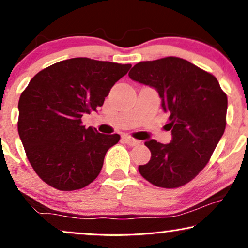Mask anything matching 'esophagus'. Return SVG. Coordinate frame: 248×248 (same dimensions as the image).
Wrapping results in <instances>:
<instances>
[{"label": "esophagus", "instance_id": "esophagus-1", "mask_svg": "<svg viewBox=\"0 0 248 248\" xmlns=\"http://www.w3.org/2000/svg\"><path fill=\"white\" fill-rule=\"evenodd\" d=\"M123 141H124V143H126L127 145H131V147H134V145L140 144V141L135 140V139L131 138V137H127V135L123 137Z\"/></svg>", "mask_w": 248, "mask_h": 248}]
</instances>
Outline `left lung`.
<instances>
[{"mask_svg":"<svg viewBox=\"0 0 248 248\" xmlns=\"http://www.w3.org/2000/svg\"><path fill=\"white\" fill-rule=\"evenodd\" d=\"M128 77L158 91L172 135L168 144L145 142L151 159L139 171L158 187L187 184L208 164L225 132L227 94L215 76L179 57L140 62Z\"/></svg>","mask_w":248,"mask_h":248,"instance_id":"left-lung-1","label":"left lung"}]
</instances>
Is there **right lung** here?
<instances>
[{
	"label": "right lung",
	"instance_id": "1",
	"mask_svg": "<svg viewBox=\"0 0 248 248\" xmlns=\"http://www.w3.org/2000/svg\"><path fill=\"white\" fill-rule=\"evenodd\" d=\"M131 66L76 57L30 80L19 99L18 132L30 165L46 184L76 191L97 178L105 155L121 137L86 128L81 118L103 106Z\"/></svg>",
	"mask_w": 248,
	"mask_h": 248
}]
</instances>
